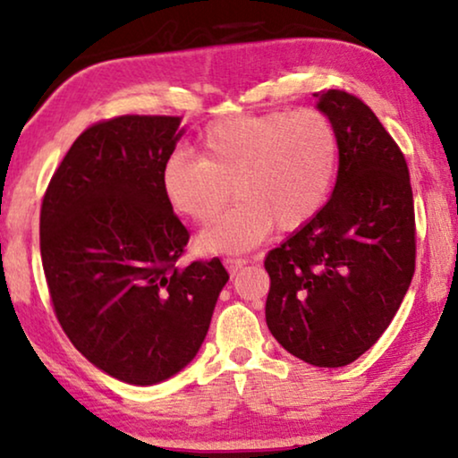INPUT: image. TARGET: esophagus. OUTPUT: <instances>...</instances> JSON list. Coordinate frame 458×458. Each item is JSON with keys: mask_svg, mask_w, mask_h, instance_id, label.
I'll use <instances>...</instances> for the list:
<instances>
[{"mask_svg": "<svg viewBox=\"0 0 458 458\" xmlns=\"http://www.w3.org/2000/svg\"><path fill=\"white\" fill-rule=\"evenodd\" d=\"M225 265H227L231 275H235L237 271H242V268L248 265V260L246 259H227L225 260Z\"/></svg>", "mask_w": 458, "mask_h": 458, "instance_id": "obj_1", "label": "esophagus"}]
</instances>
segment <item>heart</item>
<instances>
[{"label": "heart", "mask_w": 458, "mask_h": 458, "mask_svg": "<svg viewBox=\"0 0 458 458\" xmlns=\"http://www.w3.org/2000/svg\"><path fill=\"white\" fill-rule=\"evenodd\" d=\"M340 143L321 110H275L210 123L199 135V158L168 156L160 171L166 202L196 225L215 223L199 235L206 252H240L262 242L273 225L296 231L325 208L334 190ZM234 191H230V185Z\"/></svg>", "instance_id": "1"}]
</instances>
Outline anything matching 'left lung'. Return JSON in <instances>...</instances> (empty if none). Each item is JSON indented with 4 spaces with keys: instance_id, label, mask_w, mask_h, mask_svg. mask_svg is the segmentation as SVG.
<instances>
[{
    "instance_id": "obj_1",
    "label": "left lung",
    "mask_w": 458,
    "mask_h": 458,
    "mask_svg": "<svg viewBox=\"0 0 458 458\" xmlns=\"http://www.w3.org/2000/svg\"><path fill=\"white\" fill-rule=\"evenodd\" d=\"M337 131L331 198L265 259L267 325L287 352L344 367L392 323L415 273V206L409 166L373 110L352 93H315Z\"/></svg>"
}]
</instances>
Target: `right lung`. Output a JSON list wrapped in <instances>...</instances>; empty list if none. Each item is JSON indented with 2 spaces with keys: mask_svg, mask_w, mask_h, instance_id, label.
<instances>
[{
  "mask_svg": "<svg viewBox=\"0 0 458 458\" xmlns=\"http://www.w3.org/2000/svg\"><path fill=\"white\" fill-rule=\"evenodd\" d=\"M181 135L179 116L91 124L43 196L41 260L55 317L87 360L124 384H160L190 365L229 281L218 259L177 265L190 231L160 171Z\"/></svg>",
  "mask_w": 458,
  "mask_h": 458,
  "instance_id": "add662e5",
  "label": "right lung"
}]
</instances>
